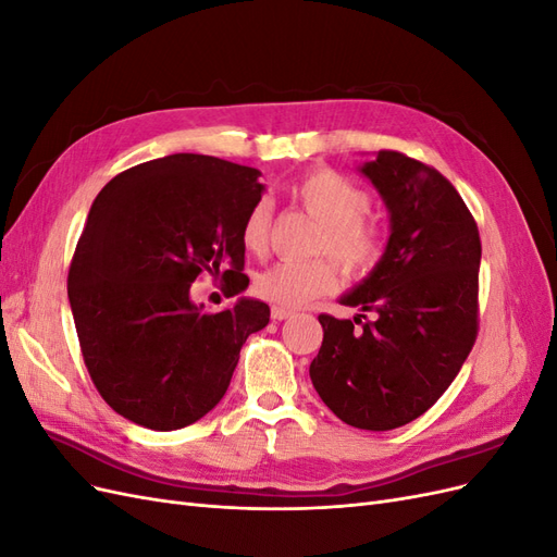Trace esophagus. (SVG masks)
I'll list each match as a JSON object with an SVG mask.
<instances>
[{"label": "esophagus", "instance_id": "1", "mask_svg": "<svg viewBox=\"0 0 557 557\" xmlns=\"http://www.w3.org/2000/svg\"><path fill=\"white\" fill-rule=\"evenodd\" d=\"M295 311H290V309H283V307H272V318L274 320H285V318H290Z\"/></svg>", "mask_w": 557, "mask_h": 557}]
</instances>
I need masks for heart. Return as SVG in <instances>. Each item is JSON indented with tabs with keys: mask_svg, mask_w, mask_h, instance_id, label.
Returning <instances> with one entry per match:
<instances>
[{
	"mask_svg": "<svg viewBox=\"0 0 557 557\" xmlns=\"http://www.w3.org/2000/svg\"><path fill=\"white\" fill-rule=\"evenodd\" d=\"M295 197L320 223L318 250H325L350 276L372 272L383 256L385 237L379 223L367 218L369 195L364 188L339 172L320 170L295 185ZM269 223L272 207L262 199L252 205L242 225V244L248 252L267 248ZM334 285L336 272L325 258L281 260L256 276L252 290L274 307L297 309L309 299L330 293Z\"/></svg>",
	"mask_w": 557,
	"mask_h": 557,
	"instance_id": "obj_1",
	"label": "heart"
}]
</instances>
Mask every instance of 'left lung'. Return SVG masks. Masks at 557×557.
<instances>
[{
	"label": "left lung",
	"mask_w": 557,
	"mask_h": 557,
	"mask_svg": "<svg viewBox=\"0 0 557 557\" xmlns=\"http://www.w3.org/2000/svg\"><path fill=\"white\" fill-rule=\"evenodd\" d=\"M391 218L376 267L339 297L375 318L318 315L323 346L309 374L346 425L385 432L411 423L458 376L479 330V227L432 166L379 150L358 166Z\"/></svg>",
	"instance_id": "left-lung-1"
}]
</instances>
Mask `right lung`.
<instances>
[{"instance_id":"1","label":"right lung","mask_w":557,"mask_h":557,"mask_svg":"<svg viewBox=\"0 0 557 557\" xmlns=\"http://www.w3.org/2000/svg\"><path fill=\"white\" fill-rule=\"evenodd\" d=\"M252 166L174 153L111 178L92 201L66 278L90 379L109 407L170 432L223 399L239 350L269 307L239 297L207 313L190 299L201 272L248 288L242 225L264 185Z\"/></svg>"}]
</instances>
